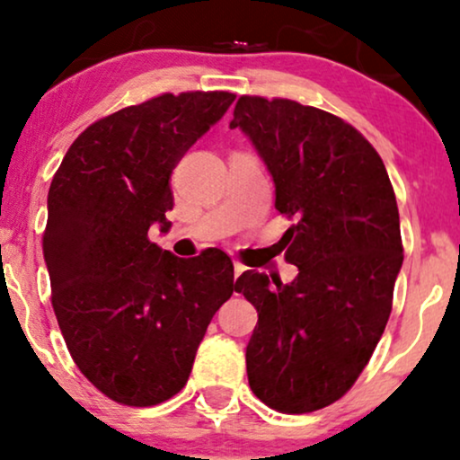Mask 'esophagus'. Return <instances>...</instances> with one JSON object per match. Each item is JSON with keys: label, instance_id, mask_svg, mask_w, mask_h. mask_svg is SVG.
Segmentation results:
<instances>
[{"label": "esophagus", "instance_id": "obj_1", "mask_svg": "<svg viewBox=\"0 0 460 460\" xmlns=\"http://www.w3.org/2000/svg\"><path fill=\"white\" fill-rule=\"evenodd\" d=\"M243 271H245V267H243L241 262H234V278H239Z\"/></svg>", "mask_w": 460, "mask_h": 460}]
</instances>
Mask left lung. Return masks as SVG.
Returning <instances> with one entry per match:
<instances>
[{
	"label": "left lung",
	"instance_id": "1",
	"mask_svg": "<svg viewBox=\"0 0 460 460\" xmlns=\"http://www.w3.org/2000/svg\"><path fill=\"white\" fill-rule=\"evenodd\" d=\"M250 135L295 224L290 284L245 271L236 293L258 310L247 344L252 392L279 413H310L347 394L385 332L402 267L401 217L383 159L353 124L290 99L243 94L230 128Z\"/></svg>",
	"mask_w": 460,
	"mask_h": 460
}]
</instances>
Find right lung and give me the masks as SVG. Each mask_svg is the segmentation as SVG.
I'll return each instance as SVG.
<instances>
[{"label": "right lung", "mask_w": 460, "mask_h": 460, "mask_svg": "<svg viewBox=\"0 0 460 460\" xmlns=\"http://www.w3.org/2000/svg\"><path fill=\"white\" fill-rule=\"evenodd\" d=\"M232 101L224 90L164 92L124 107L92 122L53 174L42 232L51 305L81 375L113 402L176 396L236 290L226 252L176 258L148 239L155 221L170 228L172 170Z\"/></svg>", "instance_id": "obj_1"}]
</instances>
